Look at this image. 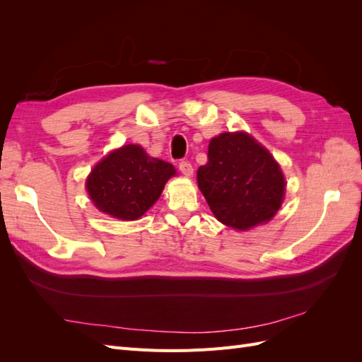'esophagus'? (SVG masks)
<instances>
[{
  "mask_svg": "<svg viewBox=\"0 0 362 362\" xmlns=\"http://www.w3.org/2000/svg\"><path fill=\"white\" fill-rule=\"evenodd\" d=\"M180 170L182 172V175H185V177H192V175H193V166L189 161H181L180 163Z\"/></svg>",
  "mask_w": 362,
  "mask_h": 362,
  "instance_id": "obj_1",
  "label": "esophagus"
}]
</instances>
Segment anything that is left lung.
<instances>
[{"label":"left lung","mask_w":362,"mask_h":362,"mask_svg":"<svg viewBox=\"0 0 362 362\" xmlns=\"http://www.w3.org/2000/svg\"><path fill=\"white\" fill-rule=\"evenodd\" d=\"M198 185L217 221L240 231L269 222L286 193L276 160L243 131L211 139Z\"/></svg>","instance_id":"left-lung-1"}]
</instances>
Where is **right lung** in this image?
<instances>
[{"instance_id": "add662e5", "label": "right lung", "mask_w": 362, "mask_h": 362, "mask_svg": "<svg viewBox=\"0 0 362 362\" xmlns=\"http://www.w3.org/2000/svg\"><path fill=\"white\" fill-rule=\"evenodd\" d=\"M173 175L170 163L149 157L139 145H125L96 164L86 189L100 211L136 221L157 202Z\"/></svg>"}]
</instances>
